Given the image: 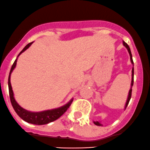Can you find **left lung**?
<instances>
[{"label":"left lung","mask_w":150,"mask_h":150,"mask_svg":"<svg viewBox=\"0 0 150 150\" xmlns=\"http://www.w3.org/2000/svg\"><path fill=\"white\" fill-rule=\"evenodd\" d=\"M123 45L125 46V47L127 48V51H128L129 54L130 60H131L132 64V65H133L132 70V83H131V88H130L129 91L128 97H127V100L126 104H125V109H126L127 107V105H128L129 102V100H130V99H131V96H132V88L133 83H134V62H133V60H132V53H131V51H130L129 46L128 44H127V43H125V41H123ZM94 125H97V126H103L102 124H101V122H98V121H96V122H94Z\"/></svg>","instance_id":"obj_1"}]
</instances>
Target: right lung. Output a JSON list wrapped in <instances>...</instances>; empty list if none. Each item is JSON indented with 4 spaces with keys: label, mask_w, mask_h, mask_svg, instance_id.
Segmentation results:
<instances>
[{
    "label": "right lung",
    "mask_w": 150,
    "mask_h": 150,
    "mask_svg": "<svg viewBox=\"0 0 150 150\" xmlns=\"http://www.w3.org/2000/svg\"><path fill=\"white\" fill-rule=\"evenodd\" d=\"M32 43H33V42L29 43L28 44H27L26 46L23 48V49L19 53L18 57L23 51H25L27 49H28ZM18 57L15 60V62H14L13 64L12 65V67H11V69L10 74H9L8 76L9 96H10L11 104H12L15 112H16L18 115L23 120L25 121L26 122H28V123L33 124V125H46V124H49L50 122H54V121L57 120V119H59V117L65 113L66 111L69 109V107H70L72 101H73V99H71V100L69 101L67 104H66L65 105L62 106V107L59 108H56V109H50V110H46L43 111V112H32L23 109V108L21 107V106L16 102V101L15 100V98H14L13 96V91L12 86H11V73H12L13 70L15 69L16 66Z\"/></svg>",
    "instance_id": "obj_1"
}]
</instances>
